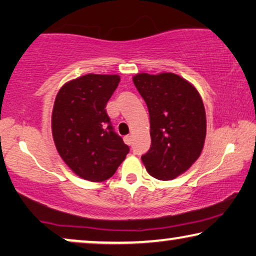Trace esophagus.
Here are the masks:
<instances>
[{
  "label": "esophagus",
  "instance_id": "1",
  "mask_svg": "<svg viewBox=\"0 0 256 256\" xmlns=\"http://www.w3.org/2000/svg\"><path fill=\"white\" fill-rule=\"evenodd\" d=\"M124 140L126 144H128V146H132V136H130V135L124 136Z\"/></svg>",
  "mask_w": 256,
  "mask_h": 256
}]
</instances>
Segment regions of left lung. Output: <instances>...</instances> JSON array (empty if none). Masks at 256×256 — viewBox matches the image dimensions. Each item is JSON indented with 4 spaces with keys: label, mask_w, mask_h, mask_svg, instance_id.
Masks as SVG:
<instances>
[{
    "label": "left lung",
    "mask_w": 256,
    "mask_h": 256,
    "mask_svg": "<svg viewBox=\"0 0 256 256\" xmlns=\"http://www.w3.org/2000/svg\"><path fill=\"white\" fill-rule=\"evenodd\" d=\"M132 82L150 118L152 146L142 162L156 180H174L197 160L204 146L206 114L200 94L174 73H138Z\"/></svg>",
    "instance_id": "1"
}]
</instances>
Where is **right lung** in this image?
Listing matches in <instances>:
<instances>
[{"label":"right lung","mask_w":256,"mask_h":256,"mask_svg":"<svg viewBox=\"0 0 256 256\" xmlns=\"http://www.w3.org/2000/svg\"><path fill=\"white\" fill-rule=\"evenodd\" d=\"M118 82V74L90 73L66 82L56 96L52 110L56 148L70 169L86 180L110 178L129 152L106 113Z\"/></svg>","instance_id":"add662e5"}]
</instances>
